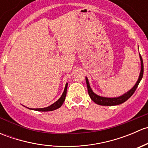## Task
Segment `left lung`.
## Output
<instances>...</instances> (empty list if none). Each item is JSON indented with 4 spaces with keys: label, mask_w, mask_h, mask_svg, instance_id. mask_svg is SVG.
<instances>
[{
    "label": "left lung",
    "mask_w": 148,
    "mask_h": 148,
    "mask_svg": "<svg viewBox=\"0 0 148 148\" xmlns=\"http://www.w3.org/2000/svg\"><path fill=\"white\" fill-rule=\"evenodd\" d=\"M140 62H141V69H140V75H139L138 79L137 81L136 84L134 85L133 87L131 89H130L127 92L123 94L122 95H121L120 97H101L99 95H96L95 92L92 91V88L90 87V84H89V80H88L87 77H86V86H87V89H88V93H89V97L92 99V100L94 102H95L96 104H99V105H102V106H114V105H118V104H122V103L125 102V101L127 100L131 96L134 94V92L136 90L137 87H138L139 83L141 81L142 78L143 77V59H142V56L140 54Z\"/></svg>",
    "instance_id": "obj_1"
}]
</instances>
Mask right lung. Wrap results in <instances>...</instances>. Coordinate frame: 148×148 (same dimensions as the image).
<instances>
[{"mask_svg": "<svg viewBox=\"0 0 148 148\" xmlns=\"http://www.w3.org/2000/svg\"><path fill=\"white\" fill-rule=\"evenodd\" d=\"M67 86H68V83L66 84V86L64 88V90L63 94L61 96V97L58 99L56 102H55L54 103H53L52 104H51L50 106L47 107H44V108H37V109H32V108H29V107H27V108L29 109V110H36V111H39V112H49V111H53V110H56V109L59 108L63 104L66 98V91H67ZM25 107V106H24Z\"/></svg>", "mask_w": 148, "mask_h": 148, "instance_id": "right-lung-1", "label": "right lung"}]
</instances>
